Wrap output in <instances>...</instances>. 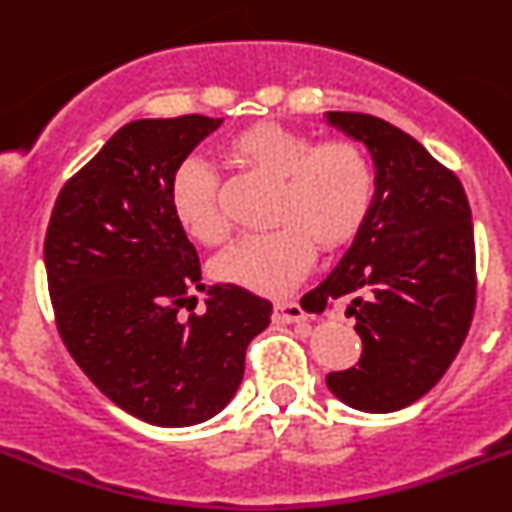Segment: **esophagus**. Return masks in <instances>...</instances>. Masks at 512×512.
Segmentation results:
<instances>
[{"label":"esophagus","instance_id":"obj_1","mask_svg":"<svg viewBox=\"0 0 512 512\" xmlns=\"http://www.w3.org/2000/svg\"><path fill=\"white\" fill-rule=\"evenodd\" d=\"M272 318H275V323H300L308 318V313L295 300H280L272 308Z\"/></svg>","mask_w":512,"mask_h":512}]
</instances>
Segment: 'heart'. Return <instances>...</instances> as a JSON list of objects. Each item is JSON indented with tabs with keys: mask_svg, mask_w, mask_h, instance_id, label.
Here are the masks:
<instances>
[{
	"mask_svg": "<svg viewBox=\"0 0 512 512\" xmlns=\"http://www.w3.org/2000/svg\"><path fill=\"white\" fill-rule=\"evenodd\" d=\"M234 166L275 181L270 232L247 234L212 262L219 283L262 295L293 288L313 265L315 245L333 252L364 227L376 194V174L353 141H323L305 131L262 121L224 143ZM179 227L202 245H219L227 222L219 209L217 176L204 161L186 159L169 184Z\"/></svg>",
	"mask_w": 512,
	"mask_h": 512,
	"instance_id": "obj_1",
	"label": "heart"
}]
</instances>
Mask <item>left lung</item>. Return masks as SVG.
<instances>
[{
    "label": "left lung",
    "mask_w": 512,
    "mask_h": 512,
    "mask_svg": "<svg viewBox=\"0 0 512 512\" xmlns=\"http://www.w3.org/2000/svg\"><path fill=\"white\" fill-rule=\"evenodd\" d=\"M326 121L369 148L376 194L364 227L313 300L348 298L364 343L358 366L326 384L358 412L422 399L465 343L475 313V232L460 179L401 128L366 113Z\"/></svg>",
    "instance_id": "8db88e82"
}]
</instances>
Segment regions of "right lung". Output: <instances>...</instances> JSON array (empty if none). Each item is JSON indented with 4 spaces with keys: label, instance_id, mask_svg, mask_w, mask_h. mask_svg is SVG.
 Returning a JSON list of instances; mask_svg holds the SVG:
<instances>
[{
    "label": "right lung",
    "instance_id": "add662e5",
    "mask_svg": "<svg viewBox=\"0 0 512 512\" xmlns=\"http://www.w3.org/2000/svg\"><path fill=\"white\" fill-rule=\"evenodd\" d=\"M219 123L194 113L123 126L62 186L45 234L62 343L113 404L156 427L222 412L247 346L270 326L272 303L237 285H212L202 315H179L204 285L169 184Z\"/></svg>",
    "mask_w": 512,
    "mask_h": 512
}]
</instances>
